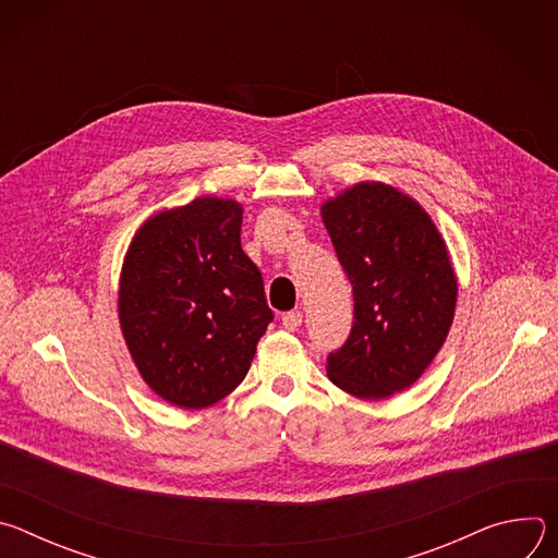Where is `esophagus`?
<instances>
[{"label":"esophagus","instance_id":"obj_1","mask_svg":"<svg viewBox=\"0 0 558 558\" xmlns=\"http://www.w3.org/2000/svg\"><path fill=\"white\" fill-rule=\"evenodd\" d=\"M302 325V313L300 311H287L282 313V327L287 331H298V327Z\"/></svg>","mask_w":558,"mask_h":558}]
</instances>
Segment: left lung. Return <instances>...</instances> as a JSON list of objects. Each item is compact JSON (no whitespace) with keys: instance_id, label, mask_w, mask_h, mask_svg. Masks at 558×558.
Listing matches in <instances>:
<instances>
[{"instance_id":"left-lung-1","label":"left lung","mask_w":558,"mask_h":558,"mask_svg":"<svg viewBox=\"0 0 558 558\" xmlns=\"http://www.w3.org/2000/svg\"><path fill=\"white\" fill-rule=\"evenodd\" d=\"M353 287V327L329 353V379L362 400L409 388L452 325L457 280L430 216L384 183H360L323 205Z\"/></svg>"}]
</instances>
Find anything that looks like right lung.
<instances>
[{
	"mask_svg": "<svg viewBox=\"0 0 558 558\" xmlns=\"http://www.w3.org/2000/svg\"><path fill=\"white\" fill-rule=\"evenodd\" d=\"M241 222L235 201L203 196L151 216L128 250L123 338L147 386L174 407L198 411L227 397L274 320Z\"/></svg>",
	"mask_w": 558,
	"mask_h": 558,
	"instance_id": "add662e5",
	"label": "right lung"
}]
</instances>
